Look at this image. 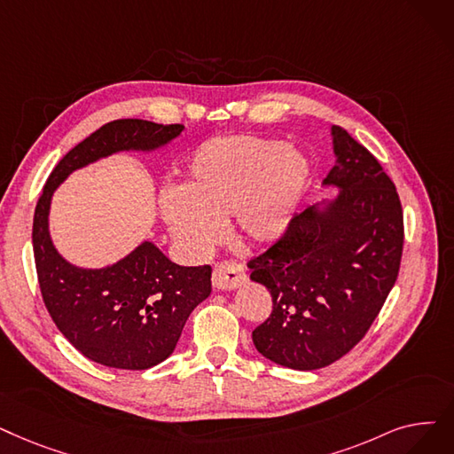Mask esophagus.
<instances>
[{
  "mask_svg": "<svg viewBox=\"0 0 454 454\" xmlns=\"http://www.w3.org/2000/svg\"><path fill=\"white\" fill-rule=\"evenodd\" d=\"M213 287L221 291L238 289L247 282V270L235 262H221L213 267Z\"/></svg>",
  "mask_w": 454,
  "mask_h": 454,
  "instance_id": "34e87169",
  "label": "esophagus"
}]
</instances>
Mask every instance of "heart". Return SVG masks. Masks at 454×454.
I'll use <instances>...</instances> for the list:
<instances>
[{
	"mask_svg": "<svg viewBox=\"0 0 454 454\" xmlns=\"http://www.w3.org/2000/svg\"><path fill=\"white\" fill-rule=\"evenodd\" d=\"M309 172L308 157L280 139L215 137L192 153L184 192H163V221L192 254H204L221 239L228 216L245 245L269 247L291 228Z\"/></svg>",
	"mask_w": 454,
	"mask_h": 454,
	"instance_id": "b5f03b06",
	"label": "heart"
}]
</instances>
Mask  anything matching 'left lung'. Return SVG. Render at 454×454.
Here are the masks:
<instances>
[{
  "mask_svg": "<svg viewBox=\"0 0 454 454\" xmlns=\"http://www.w3.org/2000/svg\"><path fill=\"white\" fill-rule=\"evenodd\" d=\"M330 135L336 165L323 187L338 194L294 215L284 238L248 262L250 280L272 297L252 341L297 371L333 364L365 336L397 280L404 243L389 176L343 128Z\"/></svg>",
  "mask_w": 454,
  "mask_h": 454,
  "instance_id": "1",
  "label": "left lung"
}]
</instances>
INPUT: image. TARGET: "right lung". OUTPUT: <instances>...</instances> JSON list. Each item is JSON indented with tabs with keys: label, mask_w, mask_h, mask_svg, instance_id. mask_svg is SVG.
Masks as SVG:
<instances>
[{
	"label": "right lung",
	"mask_w": 454,
	"mask_h": 454,
	"mask_svg": "<svg viewBox=\"0 0 454 454\" xmlns=\"http://www.w3.org/2000/svg\"><path fill=\"white\" fill-rule=\"evenodd\" d=\"M182 124L113 121L74 146L51 170L33 219V252L44 304L63 336L89 360L114 369H148L167 360L191 311L211 293V267H182L152 241L116 263L87 269L65 260L50 235L57 187L75 170L121 152L152 153Z\"/></svg>",
	"instance_id": "right-lung-1"
}]
</instances>
